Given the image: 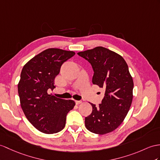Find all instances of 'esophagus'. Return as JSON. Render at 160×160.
I'll return each instance as SVG.
<instances>
[{"label":"esophagus","instance_id":"34e87169","mask_svg":"<svg viewBox=\"0 0 160 160\" xmlns=\"http://www.w3.org/2000/svg\"><path fill=\"white\" fill-rule=\"evenodd\" d=\"M81 102H82V101H81V100H75L76 104H81Z\"/></svg>","mask_w":160,"mask_h":160}]
</instances>
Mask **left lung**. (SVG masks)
I'll use <instances>...</instances> for the list:
<instances>
[{
  "label": "left lung",
  "mask_w": 160,
  "mask_h": 160,
  "mask_svg": "<svg viewBox=\"0 0 160 160\" xmlns=\"http://www.w3.org/2000/svg\"><path fill=\"white\" fill-rule=\"evenodd\" d=\"M91 64L92 83L105 90L98 107L90 103L92 112L85 119L87 129L105 134L117 129L130 110L133 98V79L122 56L103 47L77 53Z\"/></svg>",
  "instance_id": "8db88e82"
}]
</instances>
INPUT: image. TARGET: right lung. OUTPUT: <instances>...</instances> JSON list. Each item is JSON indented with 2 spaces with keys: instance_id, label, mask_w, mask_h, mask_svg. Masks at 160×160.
<instances>
[{
  "instance_id": "obj_1",
  "label": "right lung",
  "mask_w": 160,
  "mask_h": 160,
  "mask_svg": "<svg viewBox=\"0 0 160 160\" xmlns=\"http://www.w3.org/2000/svg\"><path fill=\"white\" fill-rule=\"evenodd\" d=\"M75 53L50 48L35 56L24 66L18 85L20 104L26 118L38 130L54 134L64 129L68 112L75 102L49 94L64 62Z\"/></svg>"
}]
</instances>
